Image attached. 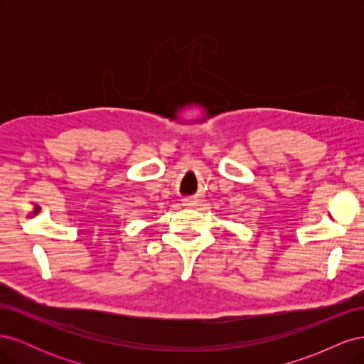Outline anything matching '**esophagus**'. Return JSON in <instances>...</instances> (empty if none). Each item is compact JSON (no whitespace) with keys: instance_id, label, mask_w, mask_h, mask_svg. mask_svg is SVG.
Masks as SVG:
<instances>
[{"instance_id":"obj_1","label":"esophagus","mask_w":364,"mask_h":364,"mask_svg":"<svg viewBox=\"0 0 364 364\" xmlns=\"http://www.w3.org/2000/svg\"><path fill=\"white\" fill-rule=\"evenodd\" d=\"M197 205H199V200H197V199H186V200H183V206H186V208H196Z\"/></svg>"}]
</instances>
